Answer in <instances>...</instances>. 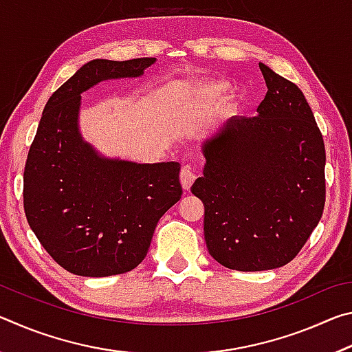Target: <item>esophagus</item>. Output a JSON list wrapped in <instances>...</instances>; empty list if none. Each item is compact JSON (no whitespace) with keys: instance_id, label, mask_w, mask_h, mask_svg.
Segmentation results:
<instances>
[{"instance_id":"34e87169","label":"esophagus","mask_w":352,"mask_h":352,"mask_svg":"<svg viewBox=\"0 0 352 352\" xmlns=\"http://www.w3.org/2000/svg\"><path fill=\"white\" fill-rule=\"evenodd\" d=\"M195 178H197V175H195V172L190 169L189 166H183L182 172H180V180H182L183 189L188 190L190 186H192V183L195 182Z\"/></svg>"}]
</instances>
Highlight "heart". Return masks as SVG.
Segmentation results:
<instances>
[{"mask_svg": "<svg viewBox=\"0 0 352 352\" xmlns=\"http://www.w3.org/2000/svg\"><path fill=\"white\" fill-rule=\"evenodd\" d=\"M228 90H230V83L226 80H220V79L206 82L205 85L201 87V93H204V96L208 99H212V100L223 98L225 93ZM237 107H239L237 104L231 105V111H236Z\"/></svg>", "mask_w": 352, "mask_h": 352, "instance_id": "b5f03b06", "label": "heart"}]
</instances>
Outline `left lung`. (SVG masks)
Listing matches in <instances>:
<instances>
[{"mask_svg": "<svg viewBox=\"0 0 352 352\" xmlns=\"http://www.w3.org/2000/svg\"><path fill=\"white\" fill-rule=\"evenodd\" d=\"M267 88L258 116L231 118L204 142L208 252L226 269L261 272L300 253L323 214L326 152L305 94L259 63Z\"/></svg>", "mask_w": 352, "mask_h": 352, "instance_id": "1", "label": "left lung"}]
</instances>
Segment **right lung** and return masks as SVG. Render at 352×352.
Segmentation results:
<instances>
[{"instance_id":"right-lung-1","label":"right lung","mask_w":352,"mask_h":352,"mask_svg":"<svg viewBox=\"0 0 352 352\" xmlns=\"http://www.w3.org/2000/svg\"><path fill=\"white\" fill-rule=\"evenodd\" d=\"M155 57L91 60L52 93L25 166L23 204L41 245L65 270L111 276L146 258L158 220L182 197L180 163L104 158L82 140L80 94L107 79L138 77Z\"/></svg>"}]
</instances>
